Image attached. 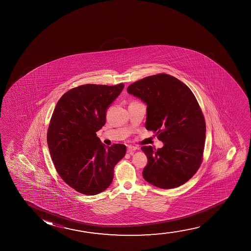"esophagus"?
I'll return each instance as SVG.
<instances>
[{"instance_id":"1","label":"esophagus","mask_w":251,"mask_h":251,"mask_svg":"<svg viewBox=\"0 0 251 251\" xmlns=\"http://www.w3.org/2000/svg\"><path fill=\"white\" fill-rule=\"evenodd\" d=\"M136 149H137L136 147H134V146H128V147H127V151L129 153V154H133Z\"/></svg>"}]
</instances>
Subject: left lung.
<instances>
[{
    "mask_svg": "<svg viewBox=\"0 0 251 251\" xmlns=\"http://www.w3.org/2000/svg\"><path fill=\"white\" fill-rule=\"evenodd\" d=\"M127 93L147 103L146 128L164 142L141 148L148 157L142 175L160 189H174L196 174L203 159L206 123L198 101L184 83L166 74L131 84Z\"/></svg>",
    "mask_w": 251,
    "mask_h": 251,
    "instance_id": "left-lung-1",
    "label": "left lung"
}]
</instances>
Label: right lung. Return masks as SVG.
<instances>
[{
	"label": "right lung",
	"instance_id": "1",
	"mask_svg": "<svg viewBox=\"0 0 251 251\" xmlns=\"http://www.w3.org/2000/svg\"><path fill=\"white\" fill-rule=\"evenodd\" d=\"M124 87L123 83L77 86L62 95L52 114L47 131L52 161L61 178L83 195L105 190L113 180L115 165L126 153L125 145L105 148L96 134Z\"/></svg>",
	"mask_w": 251,
	"mask_h": 251
}]
</instances>
